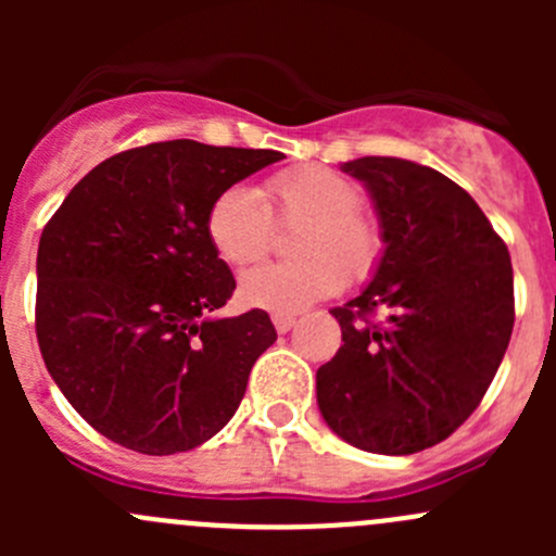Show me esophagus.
<instances>
[{"label":"esophagus","instance_id":"obj_1","mask_svg":"<svg viewBox=\"0 0 556 556\" xmlns=\"http://www.w3.org/2000/svg\"><path fill=\"white\" fill-rule=\"evenodd\" d=\"M295 325V317H285V314H274V328H277V333H288L290 328Z\"/></svg>","mask_w":556,"mask_h":556}]
</instances>
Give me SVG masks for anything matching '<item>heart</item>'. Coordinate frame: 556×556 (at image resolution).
<instances>
[{"instance_id":"heart-1","label":"heart","mask_w":556,"mask_h":556,"mask_svg":"<svg viewBox=\"0 0 556 556\" xmlns=\"http://www.w3.org/2000/svg\"><path fill=\"white\" fill-rule=\"evenodd\" d=\"M361 193L341 174L299 166L263 179L255 190L233 185L206 212V237L231 266H247L266 252L274 223H299L290 237L293 261L263 263L239 279L250 309L299 314L344 285L363 282L382 261L384 237L377 217L361 210Z\"/></svg>"}]
</instances>
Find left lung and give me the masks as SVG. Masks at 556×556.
Returning <instances> with one entry per match:
<instances>
[{"label": "left lung", "mask_w": 556, "mask_h": 556, "mask_svg": "<svg viewBox=\"0 0 556 556\" xmlns=\"http://www.w3.org/2000/svg\"><path fill=\"white\" fill-rule=\"evenodd\" d=\"M366 185L384 237L357 299L333 309L341 341L317 368V406L346 444L414 454L476 412L514 330L508 247L473 199L406 159L346 161ZM382 311L374 324L367 317Z\"/></svg>", "instance_id": "left-lung-1"}]
</instances>
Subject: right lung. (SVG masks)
I'll return each mask as SVG.
<instances>
[{"label":"right lung","instance_id":"obj_1","mask_svg":"<svg viewBox=\"0 0 556 556\" xmlns=\"http://www.w3.org/2000/svg\"><path fill=\"white\" fill-rule=\"evenodd\" d=\"M285 155L193 139L102 161L59 206L37 250V341L77 414L142 454L220 433L257 357L263 309L212 317L237 279L206 237L217 193Z\"/></svg>","mask_w":556,"mask_h":556}]
</instances>
